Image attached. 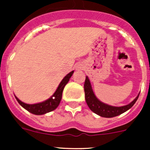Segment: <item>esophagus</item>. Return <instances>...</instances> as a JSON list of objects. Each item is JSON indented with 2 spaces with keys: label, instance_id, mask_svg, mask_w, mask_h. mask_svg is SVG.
I'll return each instance as SVG.
<instances>
[{
  "label": "esophagus",
  "instance_id": "obj_1",
  "mask_svg": "<svg viewBox=\"0 0 150 150\" xmlns=\"http://www.w3.org/2000/svg\"><path fill=\"white\" fill-rule=\"evenodd\" d=\"M83 64H78L76 67V69H78V70H81V69H83Z\"/></svg>",
  "mask_w": 150,
  "mask_h": 150
}]
</instances>
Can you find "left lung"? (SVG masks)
<instances>
[{"instance_id": "left-lung-1", "label": "left lung", "mask_w": 150, "mask_h": 150, "mask_svg": "<svg viewBox=\"0 0 150 150\" xmlns=\"http://www.w3.org/2000/svg\"><path fill=\"white\" fill-rule=\"evenodd\" d=\"M84 91L86 103H87L90 110L96 114L104 117H115V116L119 115L126 112L127 110H128L133 107V105L135 104V102L138 99L139 96V94L136 97V99L128 105L122 106V107H113V106L108 105V104H106L100 102L96 97L93 91H92L91 83L87 76L86 77V81H85L84 83Z\"/></svg>"}]
</instances>
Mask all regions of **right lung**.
Segmentation results:
<instances>
[{
    "mask_svg": "<svg viewBox=\"0 0 150 150\" xmlns=\"http://www.w3.org/2000/svg\"><path fill=\"white\" fill-rule=\"evenodd\" d=\"M73 72L74 71H72V72H69V74H67L64 77V79L62 81V82L59 85V87L57 88V91L54 93V95L51 98L45 101V102L34 104H28L21 102L16 96H15L16 99L22 107H24L25 110H27L28 112L34 115H40L46 114L47 112L53 111V110H54L58 107L60 102H61L62 96V92L63 90H64V86H66L68 81H69V78L72 77Z\"/></svg>",
    "mask_w": 150,
    "mask_h": 150,
    "instance_id": "right-lung-1",
    "label": "right lung"
}]
</instances>
